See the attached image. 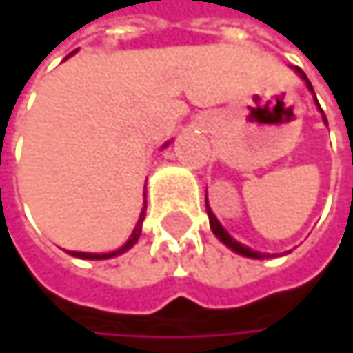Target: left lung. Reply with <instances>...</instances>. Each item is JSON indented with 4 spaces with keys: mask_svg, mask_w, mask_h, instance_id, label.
Wrapping results in <instances>:
<instances>
[{
    "mask_svg": "<svg viewBox=\"0 0 353 353\" xmlns=\"http://www.w3.org/2000/svg\"><path fill=\"white\" fill-rule=\"evenodd\" d=\"M296 73H299V75H301V77H303V79L307 81L309 90L313 92V85H311V81L307 79L305 71L296 67ZM323 118H325V116H323ZM325 122H327V118H325ZM206 212H208V221H210V229H212V233H214V235H216V237H219V239H221V241H223L225 245L231 247L233 251H237V253H241V255H245V257H257V259H261V257H268V255H261V253H257V251H253V249H249V247L241 245V243H237V241H235V239H233V237H231V235H229V233H227V231L223 229V225H221V223L216 221V216L212 214V210L208 208V204H206Z\"/></svg>",
    "mask_w": 353,
    "mask_h": 353,
    "instance_id": "left-lung-1",
    "label": "left lung"
}]
</instances>
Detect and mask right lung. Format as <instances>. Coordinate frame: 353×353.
I'll return each mask as SVG.
<instances>
[{"label": "right lung", "instance_id": "right-lung-1", "mask_svg": "<svg viewBox=\"0 0 353 353\" xmlns=\"http://www.w3.org/2000/svg\"><path fill=\"white\" fill-rule=\"evenodd\" d=\"M145 210H147V206L143 208V212H141V216H139V223H137V227H134V231H132L130 239H128L124 245L120 247L118 251H112V253H81V251H71V255H75V257H83V259H108V257H114V255H118V253H122V251L130 249V247L139 241V237H141V225H143V219H145Z\"/></svg>", "mask_w": 353, "mask_h": 353}]
</instances>
